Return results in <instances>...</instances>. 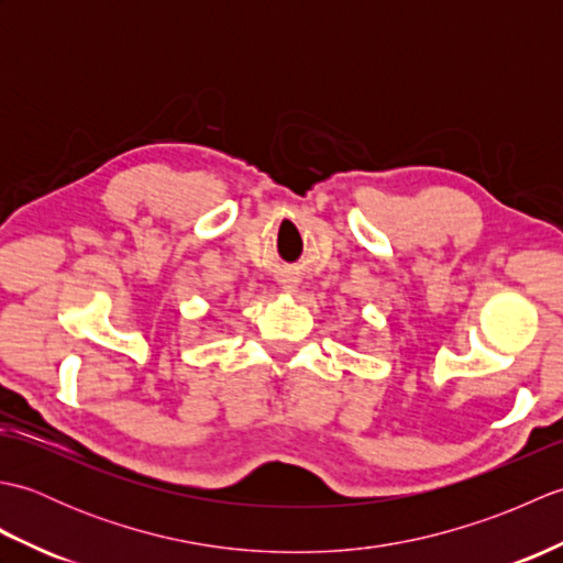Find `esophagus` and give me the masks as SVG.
<instances>
[{"mask_svg": "<svg viewBox=\"0 0 563 563\" xmlns=\"http://www.w3.org/2000/svg\"><path fill=\"white\" fill-rule=\"evenodd\" d=\"M280 285H283L285 292H295L297 290V280L290 278V275H285V278L280 280Z\"/></svg>", "mask_w": 563, "mask_h": 563, "instance_id": "obj_1", "label": "esophagus"}]
</instances>
